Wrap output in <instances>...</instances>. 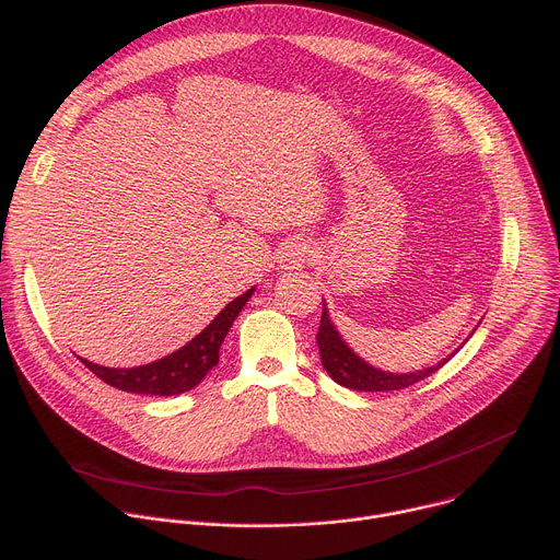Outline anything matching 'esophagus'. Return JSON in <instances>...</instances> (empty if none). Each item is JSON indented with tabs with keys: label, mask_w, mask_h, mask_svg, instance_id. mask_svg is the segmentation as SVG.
Masks as SVG:
<instances>
[{
	"label": "esophagus",
	"mask_w": 560,
	"mask_h": 560,
	"mask_svg": "<svg viewBox=\"0 0 560 560\" xmlns=\"http://www.w3.org/2000/svg\"><path fill=\"white\" fill-rule=\"evenodd\" d=\"M310 246L305 242H290L288 246L281 248L279 255V266L283 272H299L305 268L307 259H310Z\"/></svg>",
	"instance_id": "1"
}]
</instances>
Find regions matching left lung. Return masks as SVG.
I'll return each mask as SVG.
<instances>
[{"instance_id":"1","label":"left lung","mask_w":560,"mask_h":560,"mask_svg":"<svg viewBox=\"0 0 560 560\" xmlns=\"http://www.w3.org/2000/svg\"><path fill=\"white\" fill-rule=\"evenodd\" d=\"M474 330H471V335H474ZM316 343H318V354H322V365L326 368V372L339 385L357 389V392H392V389H404L408 385H415V383L428 378L430 374H434L439 368H443L463 348V343H460L452 354L441 359L436 365H430V368H423V370H417V372H385V370H378V368L370 365L368 361H363L343 341L341 332L337 330L335 322L328 314L326 301H324V312H322V324H318V332H316Z\"/></svg>"}]
</instances>
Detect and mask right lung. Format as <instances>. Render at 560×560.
I'll use <instances>...</instances> for the list:
<instances>
[{"label": "right lung", "instance_id": "1", "mask_svg": "<svg viewBox=\"0 0 560 560\" xmlns=\"http://www.w3.org/2000/svg\"><path fill=\"white\" fill-rule=\"evenodd\" d=\"M253 294L255 288H250L242 296L232 299L192 341H188L184 348L175 350L164 359H156L152 363L137 368H104L86 359L82 361L104 383L124 392L150 396L184 394L199 385L203 376L219 363V348L230 326L234 324V318L244 310Z\"/></svg>", "mask_w": 560, "mask_h": 560}]
</instances>
